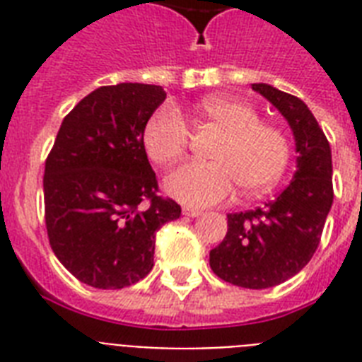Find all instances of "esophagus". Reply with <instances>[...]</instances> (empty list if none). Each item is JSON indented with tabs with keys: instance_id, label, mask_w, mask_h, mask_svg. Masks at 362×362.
Instances as JSON below:
<instances>
[{
	"instance_id": "34e87169",
	"label": "esophagus",
	"mask_w": 362,
	"mask_h": 362,
	"mask_svg": "<svg viewBox=\"0 0 362 362\" xmlns=\"http://www.w3.org/2000/svg\"><path fill=\"white\" fill-rule=\"evenodd\" d=\"M182 214L187 216V218H197V216H201L203 212L199 209H193V206H184V209H182Z\"/></svg>"
}]
</instances>
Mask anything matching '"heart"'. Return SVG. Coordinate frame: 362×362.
I'll use <instances>...</instances> for the list:
<instances>
[{
  "label": "heart",
  "instance_id": "1",
  "mask_svg": "<svg viewBox=\"0 0 362 362\" xmlns=\"http://www.w3.org/2000/svg\"><path fill=\"white\" fill-rule=\"evenodd\" d=\"M204 120L223 131L210 150L214 161H192L167 178V192L192 206L226 201L238 184L247 195L274 186L286 173L291 146L286 133L259 120L252 105L229 98H206L197 107ZM189 127L169 105L159 107L144 124L142 146L161 167L176 163L189 146Z\"/></svg>",
  "mask_w": 362,
  "mask_h": 362
}]
</instances>
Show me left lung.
<instances>
[{"label":"left lung","mask_w":362,"mask_h":362,"mask_svg":"<svg viewBox=\"0 0 362 362\" xmlns=\"http://www.w3.org/2000/svg\"><path fill=\"white\" fill-rule=\"evenodd\" d=\"M252 88L291 127L297 170L276 199L227 214V235L210 252V269L233 286L267 289L300 272L320 246L334 197L332 158L325 133L304 101L263 82Z\"/></svg>","instance_id":"8db88e82"}]
</instances>
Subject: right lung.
<instances>
[{"label":"right lung","instance_id":"1","mask_svg":"<svg viewBox=\"0 0 362 362\" xmlns=\"http://www.w3.org/2000/svg\"><path fill=\"white\" fill-rule=\"evenodd\" d=\"M167 93L122 82L88 93L59 125L45 163V221L59 263L98 289L133 286L152 270L156 231L180 218L158 195L142 129Z\"/></svg>","mask_w":362,"mask_h":362}]
</instances>
